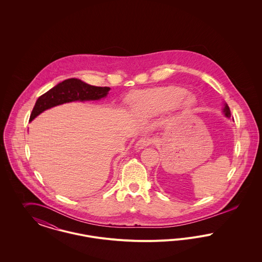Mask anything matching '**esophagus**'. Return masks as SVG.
I'll list each match as a JSON object with an SVG mask.
<instances>
[{
	"label": "esophagus",
	"instance_id": "esophagus-1",
	"mask_svg": "<svg viewBox=\"0 0 262 262\" xmlns=\"http://www.w3.org/2000/svg\"><path fill=\"white\" fill-rule=\"evenodd\" d=\"M153 143V139L151 137H142L140 139H138L135 145V149L140 150L143 149L144 147L148 146L150 144Z\"/></svg>",
	"mask_w": 262,
	"mask_h": 262
}]
</instances>
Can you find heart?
Masks as SVG:
<instances>
[{
  "mask_svg": "<svg viewBox=\"0 0 262 262\" xmlns=\"http://www.w3.org/2000/svg\"><path fill=\"white\" fill-rule=\"evenodd\" d=\"M128 101L133 114L141 120L170 111L183 116L190 112L196 104L195 97L187 94V89L174 85L137 90L128 96Z\"/></svg>",
  "mask_w": 262,
  "mask_h": 262,
  "instance_id": "b5f03b06",
  "label": "heart"
}]
</instances>
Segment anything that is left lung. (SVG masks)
Returning a JSON list of instances; mask_svg holds the SVG:
<instances>
[{
  "label": "left lung",
  "mask_w": 262,
  "mask_h": 262,
  "mask_svg": "<svg viewBox=\"0 0 262 262\" xmlns=\"http://www.w3.org/2000/svg\"><path fill=\"white\" fill-rule=\"evenodd\" d=\"M222 112L226 118H231V111H230V108L227 103H224V108H223Z\"/></svg>",
  "instance_id": "1"
}]
</instances>
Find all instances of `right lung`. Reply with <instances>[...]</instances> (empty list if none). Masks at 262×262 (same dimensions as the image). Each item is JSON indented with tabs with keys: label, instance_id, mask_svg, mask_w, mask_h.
<instances>
[{
	"label": "right lung",
	"instance_id": "right-lung-1",
	"mask_svg": "<svg viewBox=\"0 0 262 262\" xmlns=\"http://www.w3.org/2000/svg\"><path fill=\"white\" fill-rule=\"evenodd\" d=\"M110 88L93 86L77 78H69L51 88L38 98L30 115L29 122L41 113L64 103L75 101H95L107 97Z\"/></svg>",
	"mask_w": 262,
	"mask_h": 262
}]
</instances>
